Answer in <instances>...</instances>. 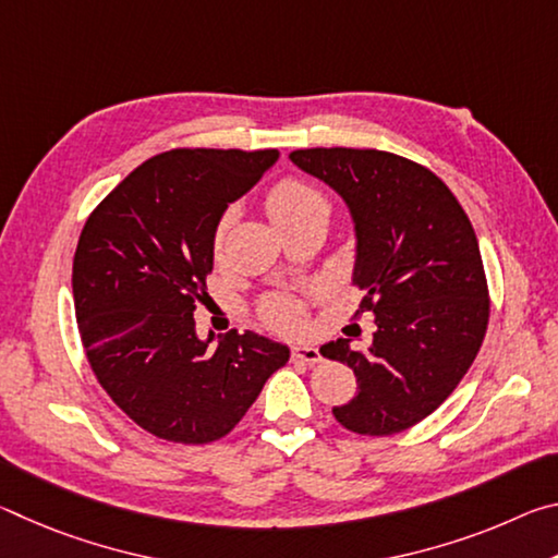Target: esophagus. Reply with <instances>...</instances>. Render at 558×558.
Returning a JSON list of instances; mask_svg holds the SVG:
<instances>
[{
    "label": "esophagus",
    "instance_id": "obj_1",
    "mask_svg": "<svg viewBox=\"0 0 558 558\" xmlns=\"http://www.w3.org/2000/svg\"><path fill=\"white\" fill-rule=\"evenodd\" d=\"M292 356L300 359V362H305V364H317L319 359H323V354H319V349L313 347V344H307V342L292 344Z\"/></svg>",
    "mask_w": 558,
    "mask_h": 558
}]
</instances>
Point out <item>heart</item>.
<instances>
[{"label":"heart","instance_id":"heart-1","mask_svg":"<svg viewBox=\"0 0 558 558\" xmlns=\"http://www.w3.org/2000/svg\"><path fill=\"white\" fill-rule=\"evenodd\" d=\"M266 209L272 223L278 226L280 231H286L288 226L305 221L310 216L327 214L329 206L319 189L313 184L300 182V179H282L276 186L270 189L266 196ZM231 216H223L219 221V229H216L214 245L216 251H221L226 229H229ZM263 315L270 325L276 327H292L300 323V305L292 298H270L266 305H263Z\"/></svg>","mask_w":558,"mask_h":558}]
</instances>
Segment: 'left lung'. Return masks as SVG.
Listing matches in <instances>:
<instances>
[{"label":"left lung","instance_id":"1","mask_svg":"<svg viewBox=\"0 0 558 558\" xmlns=\"http://www.w3.org/2000/svg\"><path fill=\"white\" fill-rule=\"evenodd\" d=\"M292 165L342 196L354 223L352 280L376 332L366 349L323 344L352 366L356 393L335 418L362 436H391L456 391L485 339L489 300L477 235L430 169L379 149L315 147Z\"/></svg>","mask_w":558,"mask_h":558}]
</instances>
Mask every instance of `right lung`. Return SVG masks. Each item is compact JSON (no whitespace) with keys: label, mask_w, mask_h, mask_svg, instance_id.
Wrapping results in <instances>:
<instances>
[{"label":"right lung","mask_w":558,"mask_h":558,"mask_svg":"<svg viewBox=\"0 0 558 558\" xmlns=\"http://www.w3.org/2000/svg\"><path fill=\"white\" fill-rule=\"evenodd\" d=\"M278 149H169L140 165L83 226L73 302L90 369L140 428L202 446L233 430L290 349L256 332L196 335L223 211Z\"/></svg>","instance_id":"right-lung-1"}]
</instances>
